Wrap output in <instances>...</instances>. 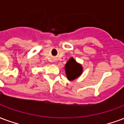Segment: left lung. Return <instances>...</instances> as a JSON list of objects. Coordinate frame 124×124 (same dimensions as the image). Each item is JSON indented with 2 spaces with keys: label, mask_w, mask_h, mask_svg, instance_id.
<instances>
[{
  "label": "left lung",
  "mask_w": 124,
  "mask_h": 124,
  "mask_svg": "<svg viewBox=\"0 0 124 124\" xmlns=\"http://www.w3.org/2000/svg\"><path fill=\"white\" fill-rule=\"evenodd\" d=\"M67 79L69 81L76 79L82 74L83 67L79 63L76 62L74 58H70L64 66Z\"/></svg>",
  "instance_id": "left-lung-1"
}]
</instances>
